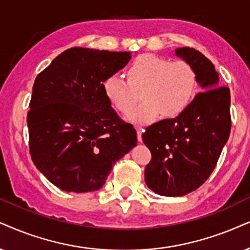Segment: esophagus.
<instances>
[{
	"label": "esophagus",
	"mask_w": 250,
	"mask_h": 250,
	"mask_svg": "<svg viewBox=\"0 0 250 250\" xmlns=\"http://www.w3.org/2000/svg\"><path fill=\"white\" fill-rule=\"evenodd\" d=\"M136 130H137V138H138V142H142V132H143V128L138 127L137 129H136Z\"/></svg>",
	"instance_id": "obj_1"
}]
</instances>
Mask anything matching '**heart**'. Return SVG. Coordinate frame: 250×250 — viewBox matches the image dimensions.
I'll use <instances>...</instances> for the list:
<instances>
[{
	"mask_svg": "<svg viewBox=\"0 0 250 250\" xmlns=\"http://www.w3.org/2000/svg\"><path fill=\"white\" fill-rule=\"evenodd\" d=\"M128 81L118 74L104 82L107 99L116 110L128 114L143 98L144 103L128 119L150 123L163 113L174 118L187 108L195 96L197 76L185 60L170 61L152 54L138 56L128 69Z\"/></svg>",
	"mask_w": 250,
	"mask_h": 250,
	"instance_id": "heart-1",
	"label": "heart"
}]
</instances>
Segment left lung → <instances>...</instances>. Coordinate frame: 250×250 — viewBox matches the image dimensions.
Returning <instances> with one entry per match:
<instances>
[{"label":"left lung","mask_w":250,"mask_h":250,"mask_svg":"<svg viewBox=\"0 0 250 250\" xmlns=\"http://www.w3.org/2000/svg\"><path fill=\"white\" fill-rule=\"evenodd\" d=\"M190 63L203 88L179 116L153 123L142 135L151 151L145 183L162 196H183L200 188L213 172L230 132V93L219 86L214 65L190 47L175 50Z\"/></svg>","instance_id":"1"}]
</instances>
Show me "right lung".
I'll list each match as a JSON object with an SVG mask.
<instances>
[{
	"label": "right lung",
	"instance_id": "1",
	"mask_svg": "<svg viewBox=\"0 0 250 250\" xmlns=\"http://www.w3.org/2000/svg\"><path fill=\"white\" fill-rule=\"evenodd\" d=\"M129 60V52L74 47L37 76L27 112L30 154L61 190L100 189L137 144L135 128L116 114L104 91L106 78Z\"/></svg>",
	"mask_w": 250,
	"mask_h": 250
}]
</instances>
